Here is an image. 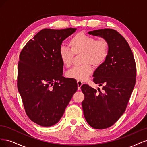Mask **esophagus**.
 I'll return each mask as SVG.
<instances>
[{
  "mask_svg": "<svg viewBox=\"0 0 147 147\" xmlns=\"http://www.w3.org/2000/svg\"><path fill=\"white\" fill-rule=\"evenodd\" d=\"M83 84V83L82 81H80V80H78L77 81V85H78V90H80L81 86H82Z\"/></svg>",
  "mask_w": 147,
  "mask_h": 147,
  "instance_id": "1",
  "label": "esophagus"
}]
</instances>
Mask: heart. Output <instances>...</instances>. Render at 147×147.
<instances>
[{"mask_svg":"<svg viewBox=\"0 0 147 147\" xmlns=\"http://www.w3.org/2000/svg\"><path fill=\"white\" fill-rule=\"evenodd\" d=\"M68 47L62 45L59 50L61 61L67 67L72 64L74 54L82 53L83 64L74 67L66 72V77L77 80H86L93 71L92 64L98 67L104 63L108 55V45L104 39H97L83 32L70 38Z\"/></svg>","mask_w":147,"mask_h":147,"instance_id":"1","label":"heart"}]
</instances>
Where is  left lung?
Segmentation results:
<instances>
[{"label":"left lung","instance_id":"obj_1","mask_svg":"<svg viewBox=\"0 0 147 147\" xmlns=\"http://www.w3.org/2000/svg\"><path fill=\"white\" fill-rule=\"evenodd\" d=\"M88 34L102 37L108 44L105 61L93 74V82L103 86L102 91L97 92L86 84L81 87L86 121L92 127L102 129L112 126L125 111L136 84V65L128 43L117 30L98 29Z\"/></svg>","mask_w":147,"mask_h":147}]
</instances>
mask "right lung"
<instances>
[{"instance_id": "right-lung-1", "label": "right lung", "mask_w": 147, "mask_h": 147, "mask_svg": "<svg viewBox=\"0 0 147 147\" xmlns=\"http://www.w3.org/2000/svg\"><path fill=\"white\" fill-rule=\"evenodd\" d=\"M77 29H44L26 43L18 65V89L31 121L43 127L55 125L77 91V81L63 76L59 50Z\"/></svg>"}]
</instances>
